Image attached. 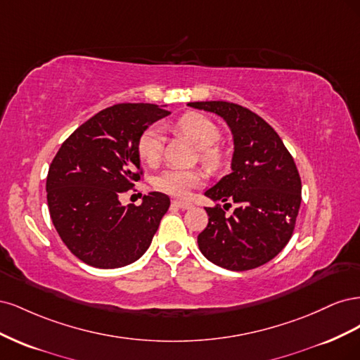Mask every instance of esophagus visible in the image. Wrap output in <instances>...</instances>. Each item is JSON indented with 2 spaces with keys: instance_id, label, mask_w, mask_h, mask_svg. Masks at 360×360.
Listing matches in <instances>:
<instances>
[{
  "instance_id": "34e87169",
  "label": "esophagus",
  "mask_w": 360,
  "mask_h": 360,
  "mask_svg": "<svg viewBox=\"0 0 360 360\" xmlns=\"http://www.w3.org/2000/svg\"><path fill=\"white\" fill-rule=\"evenodd\" d=\"M172 205H176V207H179V209H183V210H188V209H192V207H193L192 202L179 201V200H174V201H172Z\"/></svg>"
}]
</instances>
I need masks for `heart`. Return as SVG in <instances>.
Listing matches in <instances>:
<instances>
[{
    "mask_svg": "<svg viewBox=\"0 0 360 360\" xmlns=\"http://www.w3.org/2000/svg\"><path fill=\"white\" fill-rule=\"evenodd\" d=\"M176 129L200 148V158L210 169L222 167L225 153L221 146L216 143L221 138V129L212 118L200 112H188L176 122ZM163 148L162 132L158 126L147 127L139 135L136 151L139 159L147 165H158ZM204 174L200 169L186 168H167L155 180L156 189L165 192L176 198H188L192 189L204 184Z\"/></svg>",
    "mask_w": 360,
    "mask_h": 360,
    "instance_id": "obj_1",
    "label": "heart"
}]
</instances>
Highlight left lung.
Here are the masks:
<instances>
[{"mask_svg": "<svg viewBox=\"0 0 360 360\" xmlns=\"http://www.w3.org/2000/svg\"><path fill=\"white\" fill-rule=\"evenodd\" d=\"M221 115L234 138L233 172L205 195L234 202L226 217L221 204L205 207L209 224L198 234L202 255L213 264L236 271L250 270L275 258L290 242L302 201V181L290 151L263 118L233 102L188 103Z\"/></svg>", "mask_w": 360, "mask_h": 360, "instance_id": "left-lung-1", "label": "left lung"}]
</instances>
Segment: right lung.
I'll list each match as a JSON object with an SVG mask.
<instances>
[{
  "label": "right lung",
  "instance_id": "1",
  "mask_svg": "<svg viewBox=\"0 0 360 360\" xmlns=\"http://www.w3.org/2000/svg\"><path fill=\"white\" fill-rule=\"evenodd\" d=\"M169 111L150 103H117L86 120L64 141L46 179L53 226L85 264L117 269L143 257L156 234L169 197L144 195L143 204L120 197L143 179L139 135Z\"/></svg>",
  "mask_w": 360,
  "mask_h": 360
}]
</instances>
